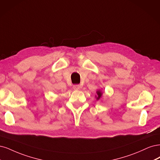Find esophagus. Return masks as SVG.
Instances as JSON below:
<instances>
[{
    "mask_svg": "<svg viewBox=\"0 0 160 160\" xmlns=\"http://www.w3.org/2000/svg\"><path fill=\"white\" fill-rule=\"evenodd\" d=\"M73 89L74 90H78L80 89V86L79 85H77V84L74 85L73 86Z\"/></svg>",
    "mask_w": 160,
    "mask_h": 160,
    "instance_id": "34e87169",
    "label": "esophagus"
}]
</instances>
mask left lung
Segmentation results:
<instances>
[{"label": "left lung", "instance_id": "obj_1", "mask_svg": "<svg viewBox=\"0 0 160 160\" xmlns=\"http://www.w3.org/2000/svg\"><path fill=\"white\" fill-rule=\"evenodd\" d=\"M96 93H97V96H96V100H100L101 98H102V91L101 90H98L97 92H96Z\"/></svg>", "mask_w": 160, "mask_h": 160}]
</instances>
